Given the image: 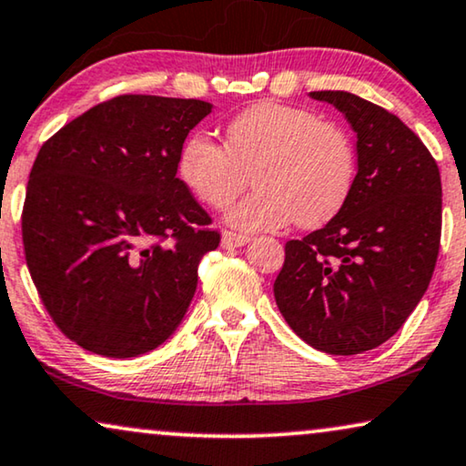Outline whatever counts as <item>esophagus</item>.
I'll use <instances>...</instances> for the list:
<instances>
[{"label": "esophagus", "mask_w": 466, "mask_h": 466, "mask_svg": "<svg viewBox=\"0 0 466 466\" xmlns=\"http://www.w3.org/2000/svg\"><path fill=\"white\" fill-rule=\"evenodd\" d=\"M248 240H251V238H248V236H242V234H236V232H224V234H221V247H224V248L245 247Z\"/></svg>", "instance_id": "esophagus-1"}]
</instances>
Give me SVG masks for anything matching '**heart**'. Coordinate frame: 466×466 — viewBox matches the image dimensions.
<instances>
[{"mask_svg":"<svg viewBox=\"0 0 466 466\" xmlns=\"http://www.w3.org/2000/svg\"><path fill=\"white\" fill-rule=\"evenodd\" d=\"M355 147L338 124L312 111L274 101L253 105L226 128V146L207 135L183 143L179 175L196 198L226 208L258 189L228 213L240 230H279L296 219L319 228L336 218L355 181Z\"/></svg>","mask_w":466,"mask_h":466,"instance_id":"heart-1","label":"heart"}]
</instances>
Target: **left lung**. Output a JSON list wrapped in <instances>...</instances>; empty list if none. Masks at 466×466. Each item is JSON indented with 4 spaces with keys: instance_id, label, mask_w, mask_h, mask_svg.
I'll list each match as a JSON object with an SVG mask.
<instances>
[{
    "instance_id": "1",
    "label": "left lung",
    "mask_w": 466,
    "mask_h": 466,
    "mask_svg": "<svg viewBox=\"0 0 466 466\" xmlns=\"http://www.w3.org/2000/svg\"><path fill=\"white\" fill-rule=\"evenodd\" d=\"M312 99L357 133V175L329 224L285 245L274 280L280 314L327 355H359L401 329L431 283L441 240V177L414 130L344 90Z\"/></svg>"
}]
</instances>
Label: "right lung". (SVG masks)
Masks as SVG:
<instances>
[{
	"label": "right lung",
	"instance_id": "right-lung-1",
	"mask_svg": "<svg viewBox=\"0 0 466 466\" xmlns=\"http://www.w3.org/2000/svg\"><path fill=\"white\" fill-rule=\"evenodd\" d=\"M211 103L120 95L50 137L29 173L25 259L55 325L95 355L158 349L181 323L198 264L219 247L177 177Z\"/></svg>",
	"mask_w": 466,
	"mask_h": 466
}]
</instances>
